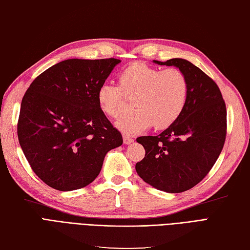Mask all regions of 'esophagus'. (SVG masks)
Returning a JSON list of instances; mask_svg holds the SVG:
<instances>
[{
  "instance_id": "obj_1",
  "label": "esophagus",
  "mask_w": 250,
  "mask_h": 250,
  "mask_svg": "<svg viewBox=\"0 0 250 250\" xmlns=\"http://www.w3.org/2000/svg\"><path fill=\"white\" fill-rule=\"evenodd\" d=\"M134 141L133 138H131L130 136H126V135H124V143L125 144H130Z\"/></svg>"
}]
</instances>
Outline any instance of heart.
Wrapping results in <instances>:
<instances>
[{
	"label": "heart",
	"instance_id": "obj_1",
	"mask_svg": "<svg viewBox=\"0 0 250 250\" xmlns=\"http://www.w3.org/2000/svg\"><path fill=\"white\" fill-rule=\"evenodd\" d=\"M188 94V80L181 69H161L134 62L119 74L118 87L112 84L99 87L96 102L103 114L118 118L124 112V95L134 98V112L116 125L125 134L136 135L151 126L157 131L170 127L183 114Z\"/></svg>",
	"mask_w": 250,
	"mask_h": 250
}]
</instances>
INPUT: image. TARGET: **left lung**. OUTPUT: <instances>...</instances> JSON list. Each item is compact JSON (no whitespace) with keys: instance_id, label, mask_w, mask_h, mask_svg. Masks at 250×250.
Returning <instances> with one entry per match:
<instances>
[{"instance_id":"left-lung-1","label":"left lung","mask_w":250,"mask_h":250,"mask_svg":"<svg viewBox=\"0 0 250 250\" xmlns=\"http://www.w3.org/2000/svg\"><path fill=\"white\" fill-rule=\"evenodd\" d=\"M175 66L187 77L189 94L181 117L158 136H142L137 142L146 157L136 164L140 178L168 193L187 191L211 170L227 136V108L219 87L188 60H154Z\"/></svg>"}]
</instances>
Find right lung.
I'll return each instance as SVG.
<instances>
[{
  "label": "right lung",
  "mask_w": 250,
  "mask_h": 250,
  "mask_svg": "<svg viewBox=\"0 0 250 250\" xmlns=\"http://www.w3.org/2000/svg\"><path fill=\"white\" fill-rule=\"evenodd\" d=\"M118 59H67L40 74L23 95L18 136L38 178L59 191L86 187L123 137L102 113L96 91Z\"/></svg>",
  "instance_id": "obj_1"
}]
</instances>
